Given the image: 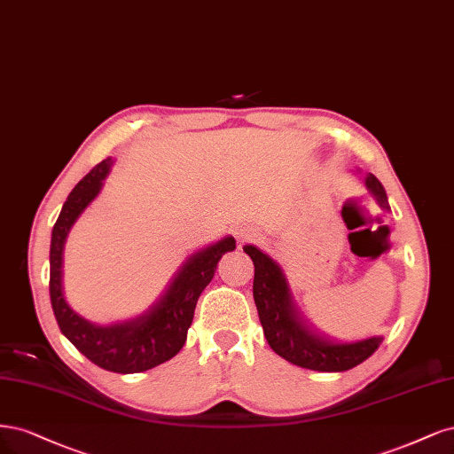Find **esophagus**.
Masks as SVG:
<instances>
[{
    "label": "esophagus",
    "instance_id": "esophagus-1",
    "mask_svg": "<svg viewBox=\"0 0 454 454\" xmlns=\"http://www.w3.org/2000/svg\"><path fill=\"white\" fill-rule=\"evenodd\" d=\"M236 238H238L239 245H243V243H247V241H251V239L256 238V230H254L253 226H239V228L236 230Z\"/></svg>",
    "mask_w": 454,
    "mask_h": 454
}]
</instances>
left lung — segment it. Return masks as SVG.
I'll list each match as a JSON object with an SVG mask.
<instances>
[{"mask_svg":"<svg viewBox=\"0 0 454 454\" xmlns=\"http://www.w3.org/2000/svg\"><path fill=\"white\" fill-rule=\"evenodd\" d=\"M364 183L379 206L390 209L385 188L375 175H365ZM243 251L251 256L254 264L253 296L260 325L264 328L270 347L277 355L305 370L347 372L362 364L365 358H370L381 345V335L343 343L320 333L301 315L294 296H292L283 268L254 245H245Z\"/></svg>","mask_w":454,"mask_h":454,"instance_id":"8db88e82","label":"left lung"}]
</instances>
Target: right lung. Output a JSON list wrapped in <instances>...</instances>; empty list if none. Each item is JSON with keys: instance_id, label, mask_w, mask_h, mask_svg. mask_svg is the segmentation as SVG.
Instances as JSON below:
<instances>
[{"instance_id": "add662e5", "label": "right lung", "mask_w": 454, "mask_h": 454, "mask_svg": "<svg viewBox=\"0 0 454 454\" xmlns=\"http://www.w3.org/2000/svg\"><path fill=\"white\" fill-rule=\"evenodd\" d=\"M113 164L109 156L89 175H84L71 190L52 228L51 303L62 333L90 362L114 373H139L168 362L183 348L198 298L211 283L218 260L236 248V239L226 236L188 254L147 311L122 323H90L89 318L73 311L66 301L62 285L64 247L73 224L99 196Z\"/></svg>"}]
</instances>
